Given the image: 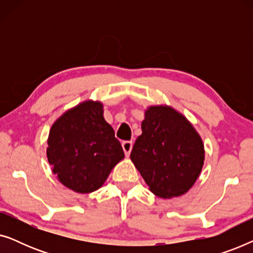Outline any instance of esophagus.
I'll use <instances>...</instances> for the list:
<instances>
[{
	"mask_svg": "<svg viewBox=\"0 0 253 253\" xmlns=\"http://www.w3.org/2000/svg\"><path fill=\"white\" fill-rule=\"evenodd\" d=\"M122 148H123L124 153H126V157L127 155H130L131 150H132V141H123Z\"/></svg>",
	"mask_w": 253,
	"mask_h": 253,
	"instance_id": "1",
	"label": "esophagus"
}]
</instances>
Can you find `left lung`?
Segmentation results:
<instances>
[{
  "mask_svg": "<svg viewBox=\"0 0 253 253\" xmlns=\"http://www.w3.org/2000/svg\"><path fill=\"white\" fill-rule=\"evenodd\" d=\"M130 159L152 193L171 199L196 183L205 161V147L182 113L168 105H153L145 109L141 134Z\"/></svg>",
  "mask_w": 253,
  "mask_h": 253,
  "instance_id": "8db88e82",
  "label": "left lung"
}]
</instances>
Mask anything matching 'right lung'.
I'll use <instances>...</instances> for the list:
<instances>
[{"label":"right lung","mask_w":253,"mask_h":253,"mask_svg":"<svg viewBox=\"0 0 253 253\" xmlns=\"http://www.w3.org/2000/svg\"><path fill=\"white\" fill-rule=\"evenodd\" d=\"M47 144V159L57 181L83 195L101 188L124 159L99 100H85L62 114L50 127Z\"/></svg>","instance_id":"add662e5"}]
</instances>
